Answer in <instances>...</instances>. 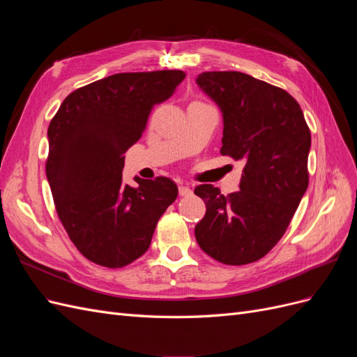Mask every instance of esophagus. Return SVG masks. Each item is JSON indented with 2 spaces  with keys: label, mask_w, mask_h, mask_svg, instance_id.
<instances>
[{
  "label": "esophagus",
  "mask_w": 357,
  "mask_h": 357,
  "mask_svg": "<svg viewBox=\"0 0 357 357\" xmlns=\"http://www.w3.org/2000/svg\"><path fill=\"white\" fill-rule=\"evenodd\" d=\"M178 193L181 197H189L190 193H192V190L188 188V186H183V185H180L178 186Z\"/></svg>",
  "instance_id": "34e87169"
}]
</instances>
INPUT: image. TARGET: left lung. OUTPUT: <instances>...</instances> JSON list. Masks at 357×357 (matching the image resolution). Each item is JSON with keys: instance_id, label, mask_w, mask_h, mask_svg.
Instances as JSON below:
<instances>
[{"instance_id": "obj_1", "label": "left lung", "mask_w": 357, "mask_h": 357, "mask_svg": "<svg viewBox=\"0 0 357 357\" xmlns=\"http://www.w3.org/2000/svg\"><path fill=\"white\" fill-rule=\"evenodd\" d=\"M197 83L223 114L220 153L244 160L240 190L199 185L202 250L226 265L259 261L280 241L308 188L310 128L286 91L238 71H208Z\"/></svg>"}]
</instances>
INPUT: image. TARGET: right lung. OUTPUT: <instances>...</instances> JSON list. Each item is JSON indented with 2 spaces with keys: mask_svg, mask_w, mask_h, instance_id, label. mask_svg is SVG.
Listing matches in <instances>:
<instances>
[{
  "mask_svg": "<svg viewBox=\"0 0 357 357\" xmlns=\"http://www.w3.org/2000/svg\"><path fill=\"white\" fill-rule=\"evenodd\" d=\"M186 77L180 70L119 73L71 92L50 121L46 176L59 220L93 264L122 268L143 256L158 220L177 198L171 178L122 181L125 152L153 105Z\"/></svg>",
  "mask_w": 357,
  "mask_h": 357,
  "instance_id": "obj_1",
  "label": "right lung"
}]
</instances>
